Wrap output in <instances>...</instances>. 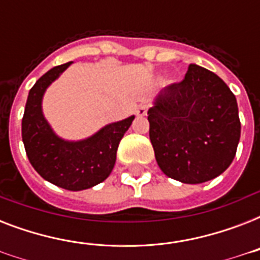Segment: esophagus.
Wrapping results in <instances>:
<instances>
[{"instance_id":"esophagus-1","label":"esophagus","mask_w":260,"mask_h":260,"mask_svg":"<svg viewBox=\"0 0 260 260\" xmlns=\"http://www.w3.org/2000/svg\"><path fill=\"white\" fill-rule=\"evenodd\" d=\"M147 110H148V105H140L138 108V110H136V113H138L139 116H146Z\"/></svg>"}]
</instances>
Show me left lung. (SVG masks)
<instances>
[{
    "label": "left lung",
    "instance_id": "left-lung-1",
    "mask_svg": "<svg viewBox=\"0 0 260 260\" xmlns=\"http://www.w3.org/2000/svg\"><path fill=\"white\" fill-rule=\"evenodd\" d=\"M150 140L167 177L202 183L234 160L240 140L235 94L220 77L190 64L185 78L160 90L148 109Z\"/></svg>",
    "mask_w": 260,
    "mask_h": 260
}]
</instances>
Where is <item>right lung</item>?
Returning a JSON list of instances; mask_svg holds the SVG:
<instances>
[{
    "mask_svg": "<svg viewBox=\"0 0 260 260\" xmlns=\"http://www.w3.org/2000/svg\"><path fill=\"white\" fill-rule=\"evenodd\" d=\"M73 62L47 71L29 90L21 122L22 143L34 169L46 181L62 189H90L109 177L116 163L118 144L135 116L105 125L93 136L69 142L55 135L43 116L44 91Z\"/></svg>",
    "mask_w": 260,
    "mask_h": 260,
    "instance_id": "obj_1",
    "label": "right lung"
}]
</instances>
